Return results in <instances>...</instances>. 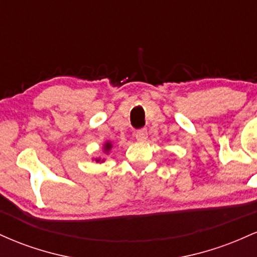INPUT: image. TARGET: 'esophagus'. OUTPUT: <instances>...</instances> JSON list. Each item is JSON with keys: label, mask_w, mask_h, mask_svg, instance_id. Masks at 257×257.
Returning <instances> with one entry per match:
<instances>
[{"label": "esophagus", "mask_w": 257, "mask_h": 257, "mask_svg": "<svg viewBox=\"0 0 257 257\" xmlns=\"http://www.w3.org/2000/svg\"><path fill=\"white\" fill-rule=\"evenodd\" d=\"M135 138H137V140L140 141V143H144V141L147 140V131L143 129V131L137 132L135 133Z\"/></svg>", "instance_id": "1"}]
</instances>
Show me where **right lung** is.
Listing matches in <instances>:
<instances>
[{
    "label": "right lung",
    "instance_id": "obj_1",
    "mask_svg": "<svg viewBox=\"0 0 257 257\" xmlns=\"http://www.w3.org/2000/svg\"><path fill=\"white\" fill-rule=\"evenodd\" d=\"M112 146L113 145H112L111 141H106L104 145H102V152H104V155H108V152L111 151ZM93 161H95L96 163H104L105 157H96V158H94Z\"/></svg>",
    "mask_w": 257,
    "mask_h": 257
}]
</instances>
